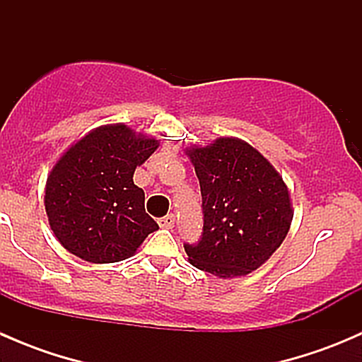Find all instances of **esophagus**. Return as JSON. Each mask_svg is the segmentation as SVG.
Returning a JSON list of instances; mask_svg holds the SVG:
<instances>
[{
    "label": "esophagus",
    "mask_w": 362,
    "mask_h": 362,
    "mask_svg": "<svg viewBox=\"0 0 362 362\" xmlns=\"http://www.w3.org/2000/svg\"><path fill=\"white\" fill-rule=\"evenodd\" d=\"M159 226L163 229H173L175 228V215H164V217L159 218Z\"/></svg>",
    "instance_id": "1"
}]
</instances>
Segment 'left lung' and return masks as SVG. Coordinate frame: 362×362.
<instances>
[{
	"label": "left lung",
	"mask_w": 362,
	"mask_h": 362,
	"mask_svg": "<svg viewBox=\"0 0 362 362\" xmlns=\"http://www.w3.org/2000/svg\"><path fill=\"white\" fill-rule=\"evenodd\" d=\"M203 198V233L184 243L189 261L218 279L245 276L282 245L293 203L282 175L238 138L187 148Z\"/></svg>",
	"instance_id": "8db88e82"
}]
</instances>
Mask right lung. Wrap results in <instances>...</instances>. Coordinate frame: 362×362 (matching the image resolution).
Returning a JSON list of instances; mask_svg holds the SVG:
<instances>
[{
	"label": "right lung",
	"instance_id": "right-lung-1",
	"mask_svg": "<svg viewBox=\"0 0 362 362\" xmlns=\"http://www.w3.org/2000/svg\"><path fill=\"white\" fill-rule=\"evenodd\" d=\"M158 147L156 138L110 124L61 156L47 178L45 211L64 249L98 264L124 261L159 229L145 211L144 189L133 182L136 166Z\"/></svg>",
	"mask_w": 362,
	"mask_h": 362
}]
</instances>
